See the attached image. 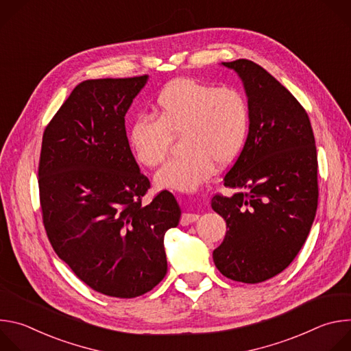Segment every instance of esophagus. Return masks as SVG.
<instances>
[{"instance_id":"esophagus-1","label":"esophagus","mask_w":351,"mask_h":351,"mask_svg":"<svg viewBox=\"0 0 351 351\" xmlns=\"http://www.w3.org/2000/svg\"><path fill=\"white\" fill-rule=\"evenodd\" d=\"M198 217H199V215H197V214H183L182 218H180V223H182L183 226L190 225V223L195 222V221L198 219Z\"/></svg>"}]
</instances>
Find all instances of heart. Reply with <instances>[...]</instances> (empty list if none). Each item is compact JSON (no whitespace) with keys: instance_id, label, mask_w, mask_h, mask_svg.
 <instances>
[{"instance_id":"heart-1","label":"heart","mask_w":351,"mask_h":351,"mask_svg":"<svg viewBox=\"0 0 351 351\" xmlns=\"http://www.w3.org/2000/svg\"><path fill=\"white\" fill-rule=\"evenodd\" d=\"M153 117L136 119L128 143L136 161L147 168L162 164L173 136L182 153L157 175L164 187L190 190L208 179L218 165L229 164L247 140L250 106L234 87H215L194 79H176L157 95Z\"/></svg>"}]
</instances>
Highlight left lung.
<instances>
[{"label":"left lung","mask_w":351,"mask_h":351,"mask_svg":"<svg viewBox=\"0 0 351 351\" xmlns=\"http://www.w3.org/2000/svg\"><path fill=\"white\" fill-rule=\"evenodd\" d=\"M243 80L250 129L223 179L233 195L213 197L228 232L213 253L219 272L260 283L286 269L310 233L318 206V160L310 118L295 97L248 60L222 62Z\"/></svg>","instance_id":"1"}]
</instances>
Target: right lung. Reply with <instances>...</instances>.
I'll return each mask as SVG.
<instances>
[{"label": "right lung", "mask_w": 351, "mask_h": 351, "mask_svg": "<svg viewBox=\"0 0 351 351\" xmlns=\"http://www.w3.org/2000/svg\"><path fill=\"white\" fill-rule=\"evenodd\" d=\"M148 76L79 83L47 125L38 161L43 223L57 256L93 290L133 298L167 275L164 236L180 208L149 189L130 152L125 115Z\"/></svg>", "instance_id": "obj_1"}]
</instances>
